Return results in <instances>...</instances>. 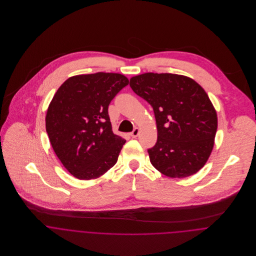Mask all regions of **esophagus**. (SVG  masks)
Listing matches in <instances>:
<instances>
[{
	"mask_svg": "<svg viewBox=\"0 0 256 256\" xmlns=\"http://www.w3.org/2000/svg\"><path fill=\"white\" fill-rule=\"evenodd\" d=\"M139 133H140V130H139V128L136 127V128L133 130V132H131L130 136H131L132 138H136V137L139 135Z\"/></svg>",
	"mask_w": 256,
	"mask_h": 256,
	"instance_id": "obj_1",
	"label": "esophagus"
}]
</instances>
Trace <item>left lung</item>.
<instances>
[{
	"instance_id": "obj_1",
	"label": "left lung",
	"mask_w": 256,
	"mask_h": 256,
	"mask_svg": "<svg viewBox=\"0 0 256 256\" xmlns=\"http://www.w3.org/2000/svg\"><path fill=\"white\" fill-rule=\"evenodd\" d=\"M130 86L154 110L158 140L148 150L154 168L172 178L199 172L218 128L217 112L204 88L189 76L168 73L132 76Z\"/></svg>"
}]
</instances>
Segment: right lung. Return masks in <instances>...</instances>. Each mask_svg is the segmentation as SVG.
I'll return each mask as SVG.
<instances>
[{
    "instance_id": "add662e5",
    "label": "right lung",
    "mask_w": 256,
    "mask_h": 256,
    "mask_svg": "<svg viewBox=\"0 0 256 256\" xmlns=\"http://www.w3.org/2000/svg\"><path fill=\"white\" fill-rule=\"evenodd\" d=\"M128 84L121 74H76L55 92L46 112V132L56 156L76 178H98L116 164L126 140L113 133L108 106Z\"/></svg>"
}]
</instances>
